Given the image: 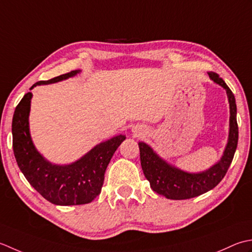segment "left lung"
I'll list each match as a JSON object with an SVG mask.
<instances>
[{
    "mask_svg": "<svg viewBox=\"0 0 252 252\" xmlns=\"http://www.w3.org/2000/svg\"><path fill=\"white\" fill-rule=\"evenodd\" d=\"M209 77L215 84L226 90L229 102V132L228 140L220 160L212 167L200 173H187L168 164L158 157L145 142H139L140 162L143 174L150 183V186L158 194L167 199L184 200L198 197L213 189L224 178L233 161L238 142V125L236 114L237 107L234 94L220 78L217 73L209 71Z\"/></svg>",
    "mask_w": 252,
    "mask_h": 252,
    "instance_id": "obj_1",
    "label": "left lung"
}]
</instances>
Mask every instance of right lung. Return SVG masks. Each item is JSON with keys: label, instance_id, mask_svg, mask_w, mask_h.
Wrapping results in <instances>:
<instances>
[{"label": "right lung", "instance_id": "1", "mask_svg": "<svg viewBox=\"0 0 252 252\" xmlns=\"http://www.w3.org/2000/svg\"><path fill=\"white\" fill-rule=\"evenodd\" d=\"M78 73L79 69L71 70L50 80L38 81L30 90L35 86L65 80ZM32 97V92L26 94L15 109L13 116V150L18 167L29 184L51 203L78 205L91 202L100 194L105 169L116 149L126 139L125 135H119L99 143L74 163L67 165L53 164L40 155L30 137Z\"/></svg>", "mask_w": 252, "mask_h": 252}]
</instances>
